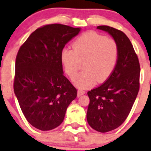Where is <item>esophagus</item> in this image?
<instances>
[{
	"instance_id": "34e87169",
	"label": "esophagus",
	"mask_w": 151,
	"mask_h": 151,
	"mask_svg": "<svg viewBox=\"0 0 151 151\" xmlns=\"http://www.w3.org/2000/svg\"><path fill=\"white\" fill-rule=\"evenodd\" d=\"M85 92L84 91H82V90H78L77 91V96H81L83 94H85Z\"/></svg>"
}]
</instances>
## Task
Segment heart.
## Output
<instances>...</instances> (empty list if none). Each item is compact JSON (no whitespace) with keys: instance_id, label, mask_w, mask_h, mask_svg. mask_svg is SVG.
Returning a JSON list of instances; mask_svg holds the SVG:
<instances>
[{"instance_id":"1","label":"heart","mask_w":151,"mask_h":151,"mask_svg":"<svg viewBox=\"0 0 151 151\" xmlns=\"http://www.w3.org/2000/svg\"><path fill=\"white\" fill-rule=\"evenodd\" d=\"M72 49L65 48L60 53V60L66 74L74 78L81 63L83 69L74 80L78 88H87L109 78L118 61L119 50L116 40L96 31H87L72 44Z\"/></svg>"}]
</instances>
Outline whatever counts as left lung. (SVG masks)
Here are the masks:
<instances>
[{
    "label": "left lung",
    "instance_id": "obj_1",
    "mask_svg": "<svg viewBox=\"0 0 151 151\" xmlns=\"http://www.w3.org/2000/svg\"><path fill=\"white\" fill-rule=\"evenodd\" d=\"M116 40L119 55L115 69L99 87L88 91L87 121L92 129L104 133L119 127L130 113L139 90L140 66L130 40L121 30L99 25Z\"/></svg>",
    "mask_w": 151,
    "mask_h": 151
}]
</instances>
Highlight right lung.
I'll use <instances>...</instances> for the list:
<instances>
[{
	"mask_svg": "<svg viewBox=\"0 0 151 151\" xmlns=\"http://www.w3.org/2000/svg\"><path fill=\"white\" fill-rule=\"evenodd\" d=\"M80 28L50 24L37 28L19 47L14 91L23 115L33 127L49 131L64 119L77 89L63 75L60 53Z\"/></svg>",
	"mask_w": 151,
	"mask_h": 151,
	"instance_id": "obj_1",
	"label": "right lung"
}]
</instances>
